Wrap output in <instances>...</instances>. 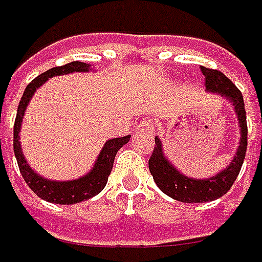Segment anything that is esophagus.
Wrapping results in <instances>:
<instances>
[{"mask_svg": "<svg viewBox=\"0 0 262 262\" xmlns=\"http://www.w3.org/2000/svg\"><path fill=\"white\" fill-rule=\"evenodd\" d=\"M138 131H143V133H151L155 131V122L151 119H144L138 124Z\"/></svg>", "mask_w": 262, "mask_h": 262, "instance_id": "1", "label": "esophagus"}]
</instances>
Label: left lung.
Here are the masks:
<instances>
[{
	"label": "left lung",
	"instance_id": "8db88e82",
	"mask_svg": "<svg viewBox=\"0 0 262 262\" xmlns=\"http://www.w3.org/2000/svg\"><path fill=\"white\" fill-rule=\"evenodd\" d=\"M201 71L205 76L206 91L216 93L221 97L227 98L233 104L241 126V141L233 161L226 169L220 171L214 177L198 180V178L183 176L165 158L162 141L155 137V149L149 159V169L153 176V180L165 194H168L176 201L187 203L211 202L224 196L231 189L234 180L241 172L243 159L246 155V146H248V125H246V111H245L242 93L223 72L215 69H208L203 66L201 68Z\"/></svg>",
	"mask_w": 262,
	"mask_h": 262
}]
</instances>
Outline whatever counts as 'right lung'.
<instances>
[{
  "mask_svg": "<svg viewBox=\"0 0 262 262\" xmlns=\"http://www.w3.org/2000/svg\"><path fill=\"white\" fill-rule=\"evenodd\" d=\"M90 66L91 64H86V63H82V61H72V63L64 64V66H57V68L48 69L47 72L41 73L39 76H36L33 79L29 85L26 86V90H25V93L21 96V100H20L19 107H17V115H16L14 128H13V133H14L13 134L14 155H16V159H17V164H19L21 177L25 178L28 186L31 187V190L38 198L44 199L47 202L59 203V205H72V203H79L98 194L101 190L104 189V186L107 183V178L111 176L116 153L124 144H126L129 141V136L107 140L106 144L103 146L101 151H100L93 169L86 176L72 180V181L47 180L44 177L38 176L26 162L21 147H20L19 133L23 116H25V111H26L32 96L35 94L36 88L42 85L48 78H53V76H57V75H66V73L73 72H88Z\"/></svg>",
  "mask_w": 262,
  "mask_h": 262,
  "instance_id": "obj_1",
  "label": "right lung"
}]
</instances>
